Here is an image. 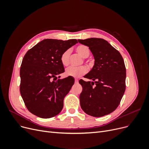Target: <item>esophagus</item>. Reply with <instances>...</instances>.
Segmentation results:
<instances>
[{
  "label": "esophagus",
  "mask_w": 149,
  "mask_h": 149,
  "mask_svg": "<svg viewBox=\"0 0 149 149\" xmlns=\"http://www.w3.org/2000/svg\"><path fill=\"white\" fill-rule=\"evenodd\" d=\"M75 83H79V80H78L77 79H75Z\"/></svg>",
  "instance_id": "34e87169"
}]
</instances>
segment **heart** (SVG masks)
<instances>
[{
    "label": "heart",
    "instance_id": "1",
    "mask_svg": "<svg viewBox=\"0 0 149 149\" xmlns=\"http://www.w3.org/2000/svg\"><path fill=\"white\" fill-rule=\"evenodd\" d=\"M76 52L79 54L80 56L86 58L89 56L91 51L88 46L84 45H79L75 48ZM70 51L67 49L62 53L60 57V61L61 64L64 66H68L69 64V57H70ZM88 71V69L85 66H81L77 68L69 67L66 69L65 74L68 76H70L73 77H79Z\"/></svg>",
    "mask_w": 149,
    "mask_h": 149
}]
</instances>
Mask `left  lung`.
I'll return each mask as SVG.
<instances>
[{
    "label": "left lung",
    "mask_w": 149,
    "mask_h": 149,
    "mask_svg": "<svg viewBox=\"0 0 149 149\" xmlns=\"http://www.w3.org/2000/svg\"><path fill=\"white\" fill-rule=\"evenodd\" d=\"M88 46L93 55L95 64L85 78L92 81L79 80L83 91L80 106L88 115L103 116L119 106L126 90V70L118 51L106 40L99 38L78 40Z\"/></svg>",
    "instance_id": "8db88e82"
}]
</instances>
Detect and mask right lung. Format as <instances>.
<instances>
[{"label":"right lung","mask_w":149,"mask_h":149,"mask_svg":"<svg viewBox=\"0 0 149 149\" xmlns=\"http://www.w3.org/2000/svg\"><path fill=\"white\" fill-rule=\"evenodd\" d=\"M78 43L76 39H45L28 51L20 69V92L28 110L42 118L58 115L74 83L72 77L57 80L65 72L62 53ZM60 76H58L60 78Z\"/></svg>","instance_id":"right-lung-1"}]
</instances>
